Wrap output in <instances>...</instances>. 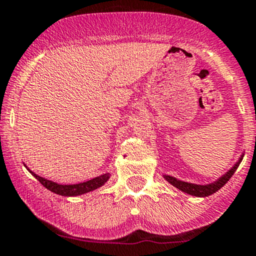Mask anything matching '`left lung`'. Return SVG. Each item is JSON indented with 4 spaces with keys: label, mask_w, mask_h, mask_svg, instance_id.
I'll list each match as a JSON object with an SVG mask.
<instances>
[{
    "label": "left lung",
    "mask_w": 256,
    "mask_h": 256,
    "mask_svg": "<svg viewBox=\"0 0 256 256\" xmlns=\"http://www.w3.org/2000/svg\"><path fill=\"white\" fill-rule=\"evenodd\" d=\"M242 160H243V156H242L240 160H239L238 162L234 164V166H233L230 170H228L224 176H220L217 182H212V184H208V185H196V184H192V182H182V180H178V179H176V178L169 176H164V178H166V182H170L173 186H176V189L182 190V192L189 194V195L205 198V196L212 195L214 192H218L220 188H222L223 185H224L226 182H227L228 180L232 178L233 174H234V172L236 170V168L239 166V164H240Z\"/></svg>",
    "instance_id": "1"
}]
</instances>
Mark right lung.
<instances>
[{"label": "right lung", "instance_id": "1", "mask_svg": "<svg viewBox=\"0 0 256 256\" xmlns=\"http://www.w3.org/2000/svg\"><path fill=\"white\" fill-rule=\"evenodd\" d=\"M29 170V169H28ZM30 172V170H29ZM40 182V184L44 185L48 190L50 192L58 194V195H62V196H77V195H82V194L93 192V190L98 189L100 188L102 185H104L106 182V180L109 179V173L103 174L100 176H96L94 179L88 180V182H80V184H74V185H61L58 184V182H54L51 180L44 179V178L36 176V173L30 172Z\"/></svg>", "mask_w": 256, "mask_h": 256}]
</instances>
